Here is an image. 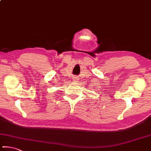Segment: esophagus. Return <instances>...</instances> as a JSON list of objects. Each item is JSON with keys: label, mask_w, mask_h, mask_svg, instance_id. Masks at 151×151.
Returning a JSON list of instances; mask_svg holds the SVG:
<instances>
[{"label": "esophagus", "mask_w": 151, "mask_h": 151, "mask_svg": "<svg viewBox=\"0 0 151 151\" xmlns=\"http://www.w3.org/2000/svg\"><path fill=\"white\" fill-rule=\"evenodd\" d=\"M74 81H75V82H77V81H78V78H77V77H75V78H74Z\"/></svg>", "instance_id": "1"}]
</instances>
